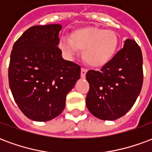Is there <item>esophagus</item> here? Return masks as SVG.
Here are the masks:
<instances>
[{"label": "esophagus", "instance_id": "obj_1", "mask_svg": "<svg viewBox=\"0 0 152 152\" xmlns=\"http://www.w3.org/2000/svg\"><path fill=\"white\" fill-rule=\"evenodd\" d=\"M86 72H87V70L86 68H81L80 69V76H81V78H85L86 77Z\"/></svg>", "mask_w": 152, "mask_h": 152}]
</instances>
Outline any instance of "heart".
Returning a JSON list of instances; mask_svg holds the SVG:
<instances>
[{"label": "heart", "mask_w": 152, "mask_h": 152, "mask_svg": "<svg viewBox=\"0 0 152 152\" xmlns=\"http://www.w3.org/2000/svg\"><path fill=\"white\" fill-rule=\"evenodd\" d=\"M114 31L98 28H84L73 32L70 38H62L59 49L66 58L73 60L84 50L83 57L93 67L105 66L112 59L118 47Z\"/></svg>", "instance_id": "obj_1"}]
</instances>
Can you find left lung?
<instances>
[{"label": "left lung", "mask_w": 152, "mask_h": 152, "mask_svg": "<svg viewBox=\"0 0 152 152\" xmlns=\"http://www.w3.org/2000/svg\"><path fill=\"white\" fill-rule=\"evenodd\" d=\"M89 91L86 106L95 117L114 121L126 114L140 94L143 74L140 47L133 39L124 40L118 52L99 72L86 74Z\"/></svg>", "instance_id": "obj_1"}]
</instances>
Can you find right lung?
Wrapping results in <instances>:
<instances>
[{
	"instance_id": "add662e5",
	"label": "right lung",
	"mask_w": 152,
	"mask_h": 152,
	"mask_svg": "<svg viewBox=\"0 0 152 152\" xmlns=\"http://www.w3.org/2000/svg\"><path fill=\"white\" fill-rule=\"evenodd\" d=\"M62 25L28 28L13 46L9 84L22 112L35 121H48L65 108L66 94L80 77V66L63 59L58 49Z\"/></svg>"
}]
</instances>
